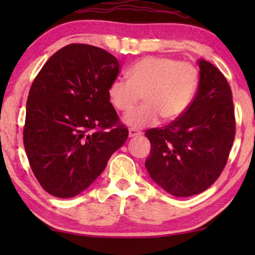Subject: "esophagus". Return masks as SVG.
<instances>
[{
  "mask_svg": "<svg viewBox=\"0 0 255 255\" xmlns=\"http://www.w3.org/2000/svg\"><path fill=\"white\" fill-rule=\"evenodd\" d=\"M138 135H141V132L135 130V128H128V137H138Z\"/></svg>",
  "mask_w": 255,
  "mask_h": 255,
  "instance_id": "obj_1",
  "label": "esophagus"
}]
</instances>
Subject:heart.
<instances>
[{
	"instance_id": "1",
	"label": "heart",
	"mask_w": 255,
	"mask_h": 255,
	"mask_svg": "<svg viewBox=\"0 0 255 255\" xmlns=\"http://www.w3.org/2000/svg\"><path fill=\"white\" fill-rule=\"evenodd\" d=\"M128 79L113 80L108 99L117 111L127 114L141 97L145 103L124 118L131 128H141L156 124L160 117L172 122L182 116L196 95L200 72L191 62L147 57L131 66Z\"/></svg>"
}]
</instances>
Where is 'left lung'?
<instances>
[{"label": "left lung", "instance_id": "8db88e82", "mask_svg": "<svg viewBox=\"0 0 255 255\" xmlns=\"http://www.w3.org/2000/svg\"><path fill=\"white\" fill-rule=\"evenodd\" d=\"M196 96L182 116L145 132L151 152L145 166L167 193L188 197L208 189L228 162L236 134L232 92L219 69L203 59Z\"/></svg>", "mask_w": 255, "mask_h": 255}]
</instances>
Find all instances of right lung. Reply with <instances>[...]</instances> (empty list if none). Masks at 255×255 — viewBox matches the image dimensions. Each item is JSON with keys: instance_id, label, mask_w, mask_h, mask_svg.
Returning a JSON list of instances; mask_svg holds the SVG:
<instances>
[{"instance_id": "add662e5", "label": "right lung", "mask_w": 255, "mask_h": 255, "mask_svg": "<svg viewBox=\"0 0 255 255\" xmlns=\"http://www.w3.org/2000/svg\"><path fill=\"white\" fill-rule=\"evenodd\" d=\"M120 68L103 48L69 44L33 80L23 142L31 169L48 194L76 196L128 139V128L108 99V87Z\"/></svg>"}]
</instances>
